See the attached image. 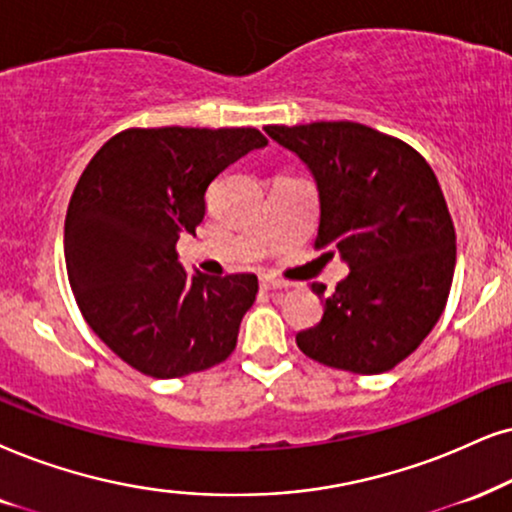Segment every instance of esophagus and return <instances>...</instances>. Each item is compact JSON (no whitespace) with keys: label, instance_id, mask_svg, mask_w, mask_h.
Instances as JSON below:
<instances>
[{"label":"esophagus","instance_id":"obj_1","mask_svg":"<svg viewBox=\"0 0 512 512\" xmlns=\"http://www.w3.org/2000/svg\"><path fill=\"white\" fill-rule=\"evenodd\" d=\"M260 286H262V290H283V288H288V283L286 281H278V278H262L260 281Z\"/></svg>","mask_w":512,"mask_h":512}]
</instances>
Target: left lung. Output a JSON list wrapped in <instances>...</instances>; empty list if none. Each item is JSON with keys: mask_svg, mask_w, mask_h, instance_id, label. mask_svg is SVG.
Segmentation results:
<instances>
[{"mask_svg": "<svg viewBox=\"0 0 512 512\" xmlns=\"http://www.w3.org/2000/svg\"><path fill=\"white\" fill-rule=\"evenodd\" d=\"M319 189L316 248L349 274L323 297V319L297 333L309 359L340 371H390L428 338L456 267V231L432 167L404 141L359 122L264 127Z\"/></svg>", "mask_w": 512, "mask_h": 512, "instance_id": "8db88e82", "label": "left lung"}]
</instances>
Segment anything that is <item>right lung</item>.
<instances>
[{
    "label": "right lung",
    "mask_w": 512,
    "mask_h": 512,
    "mask_svg": "<svg viewBox=\"0 0 512 512\" xmlns=\"http://www.w3.org/2000/svg\"><path fill=\"white\" fill-rule=\"evenodd\" d=\"M252 127L125 129L89 160L66 215V267L89 328L151 378L205 371L234 352L255 274L189 276L179 236H196L210 181L255 148Z\"/></svg>",
    "instance_id": "right-lung-1"
}]
</instances>
